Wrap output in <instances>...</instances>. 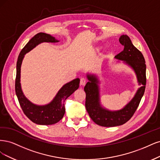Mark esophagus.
<instances>
[{
    "label": "esophagus",
    "instance_id": "1",
    "mask_svg": "<svg viewBox=\"0 0 160 160\" xmlns=\"http://www.w3.org/2000/svg\"><path fill=\"white\" fill-rule=\"evenodd\" d=\"M86 80L84 78H82L80 79V85L81 86H85V84H86Z\"/></svg>",
    "mask_w": 160,
    "mask_h": 160
}]
</instances>
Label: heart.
<instances>
[{
	"instance_id": "heart-1",
	"label": "heart",
	"mask_w": 160,
	"mask_h": 160,
	"mask_svg": "<svg viewBox=\"0 0 160 160\" xmlns=\"http://www.w3.org/2000/svg\"><path fill=\"white\" fill-rule=\"evenodd\" d=\"M102 48V46H97V47H96V50L99 51V50H101Z\"/></svg>"
}]
</instances>
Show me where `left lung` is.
<instances>
[{
    "mask_svg": "<svg viewBox=\"0 0 160 160\" xmlns=\"http://www.w3.org/2000/svg\"><path fill=\"white\" fill-rule=\"evenodd\" d=\"M119 41L124 48L115 56V58L131 67L136 75L138 84L141 86L131 101L122 109L111 111L103 107L100 103L98 78L95 74H87L88 82L84 87L86 109L96 124L104 127L120 126L130 120L138 108L146 88V65L143 54L133 45L128 36L122 35Z\"/></svg>",
    "mask_w": 160,
    "mask_h": 160,
    "instance_id": "left-lung-1",
    "label": "left lung"
}]
</instances>
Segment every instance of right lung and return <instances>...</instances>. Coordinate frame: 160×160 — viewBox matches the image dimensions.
<instances>
[{
  "label": "right lung",
  "mask_w": 160,
  "mask_h": 160,
  "mask_svg": "<svg viewBox=\"0 0 160 160\" xmlns=\"http://www.w3.org/2000/svg\"><path fill=\"white\" fill-rule=\"evenodd\" d=\"M59 40L44 32L36 34L20 52L17 63L15 91L24 114L32 122L39 125H52L58 122L65 113L64 102L79 88L80 79L76 78L64 84L49 104L39 106L33 104L24 95L20 84V68L24 55L42 42H58Z\"/></svg>",
  "instance_id": "right-lung-1"
}]
</instances>
